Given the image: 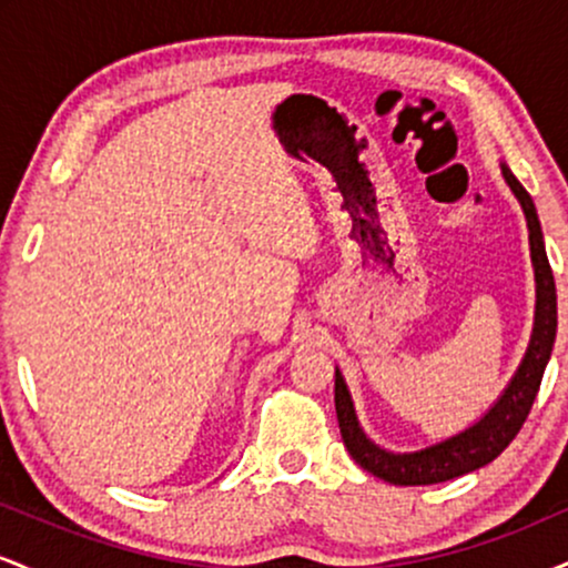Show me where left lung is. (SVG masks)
I'll list each match as a JSON object with an SVG mask.
<instances>
[{
	"instance_id": "obj_1",
	"label": "left lung",
	"mask_w": 568,
	"mask_h": 568,
	"mask_svg": "<svg viewBox=\"0 0 568 568\" xmlns=\"http://www.w3.org/2000/svg\"><path fill=\"white\" fill-rule=\"evenodd\" d=\"M505 181L510 184L515 197L520 200V207L526 213V224H529V243H531V262L534 275H537V317H534V336L526 352L524 363H520L518 374L513 376L510 387L499 397L494 406L478 425H473L456 438H448L435 446L425 448L416 454H389L384 448L374 446L366 435H363L361 425H357L355 408H352L347 384H344L342 374L336 371L334 384V403H336V419L338 429H342V440L347 452L363 470H368L376 478L387 480L393 486H429L443 484V480L459 478L478 467L488 465L510 446L518 429L524 427L526 416L534 406V397L539 393L542 384V374L547 361H550L552 342H556V280H552L550 262L545 253L542 230H539L537 207L529 197L520 181L510 173V168H501Z\"/></svg>"
}]
</instances>
